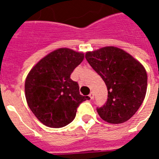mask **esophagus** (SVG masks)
Listing matches in <instances>:
<instances>
[{
	"label": "esophagus",
	"mask_w": 159,
	"mask_h": 159,
	"mask_svg": "<svg viewBox=\"0 0 159 159\" xmlns=\"http://www.w3.org/2000/svg\"><path fill=\"white\" fill-rule=\"evenodd\" d=\"M89 97L92 100L93 99V98H94V93H93V92H91V93L89 94Z\"/></svg>",
	"instance_id": "esophagus-1"
}]
</instances>
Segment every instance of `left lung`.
<instances>
[{
    "instance_id": "1",
    "label": "left lung",
    "mask_w": 159,
    "mask_h": 159,
    "mask_svg": "<svg viewBox=\"0 0 159 159\" xmlns=\"http://www.w3.org/2000/svg\"><path fill=\"white\" fill-rule=\"evenodd\" d=\"M85 57L108 91L106 103L97 109L100 117L110 124L129 120L145 97L148 76L144 67L132 55L114 46L88 51Z\"/></svg>"
}]
</instances>
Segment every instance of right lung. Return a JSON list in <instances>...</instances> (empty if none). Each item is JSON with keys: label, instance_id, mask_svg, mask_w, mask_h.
<instances>
[{"label": "right lung", "instance_id": "1", "mask_svg": "<svg viewBox=\"0 0 159 159\" xmlns=\"http://www.w3.org/2000/svg\"><path fill=\"white\" fill-rule=\"evenodd\" d=\"M84 59V53L60 48L40 59L29 72L25 93L35 117L50 128H62L74 120L77 108L89 97L80 94L77 82L70 78Z\"/></svg>", "mask_w": 159, "mask_h": 159}]
</instances>
